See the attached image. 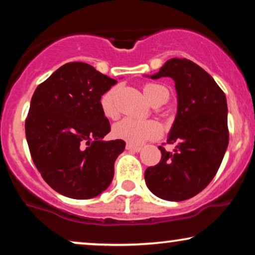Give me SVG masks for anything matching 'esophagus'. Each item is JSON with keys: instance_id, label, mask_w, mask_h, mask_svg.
Returning <instances> with one entry per match:
<instances>
[{"instance_id": "obj_1", "label": "esophagus", "mask_w": 255, "mask_h": 255, "mask_svg": "<svg viewBox=\"0 0 255 255\" xmlns=\"http://www.w3.org/2000/svg\"><path fill=\"white\" fill-rule=\"evenodd\" d=\"M126 148H127L128 151H131V152H140V151H141V147H140V146L131 145V143H127V146H126Z\"/></svg>"}]
</instances>
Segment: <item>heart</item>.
<instances>
[{
	"mask_svg": "<svg viewBox=\"0 0 255 255\" xmlns=\"http://www.w3.org/2000/svg\"><path fill=\"white\" fill-rule=\"evenodd\" d=\"M164 87L154 83H147L143 85V94L147 100H151L155 94ZM116 89L113 88L107 91L101 98V107L104 115L113 118L116 115L115 107ZM113 133L118 139H122L131 145H141L149 139H154L161 134V126L154 120H141L135 118H125L118 122L113 128Z\"/></svg>",
	"mask_w": 255,
	"mask_h": 255,
	"instance_id": "obj_1",
	"label": "heart"
}]
</instances>
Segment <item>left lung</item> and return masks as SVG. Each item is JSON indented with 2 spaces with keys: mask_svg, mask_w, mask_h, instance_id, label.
Here are the masks:
<instances>
[{
  "mask_svg": "<svg viewBox=\"0 0 255 255\" xmlns=\"http://www.w3.org/2000/svg\"><path fill=\"white\" fill-rule=\"evenodd\" d=\"M152 79L170 77L177 93V114L167 135L173 152L159 146L161 159L145 171L147 188L165 201L194 197L219 170L228 146L226 95L214 78L194 61L172 58Z\"/></svg>",
  "mask_w": 255,
  "mask_h": 255,
  "instance_id": "obj_1",
  "label": "left lung"
}]
</instances>
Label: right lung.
Masks as SVG:
<instances>
[{
	"label": "right lung",
	"mask_w": 255,
	"mask_h": 255,
	"mask_svg": "<svg viewBox=\"0 0 255 255\" xmlns=\"http://www.w3.org/2000/svg\"><path fill=\"white\" fill-rule=\"evenodd\" d=\"M118 81L94 66L73 61L60 66L33 94L24 129L36 168L60 195L89 199L114 178L124 140L106 141L110 124L101 97Z\"/></svg>",
	"instance_id": "add662e5"
}]
</instances>
